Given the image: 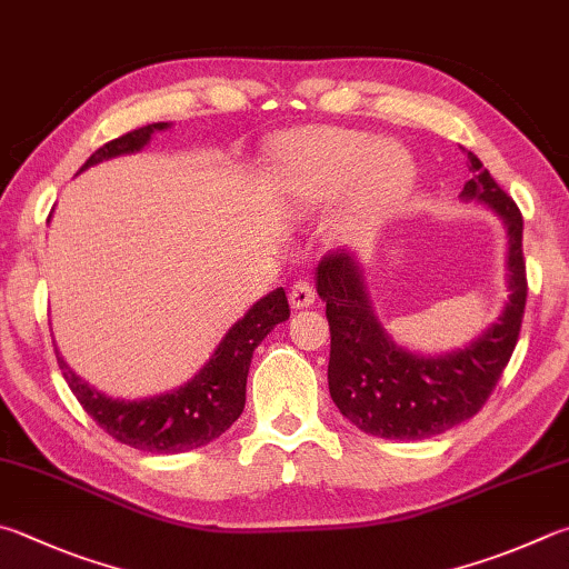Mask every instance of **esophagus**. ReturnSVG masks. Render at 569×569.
<instances>
[{
    "label": "esophagus",
    "mask_w": 569,
    "mask_h": 569,
    "mask_svg": "<svg viewBox=\"0 0 569 569\" xmlns=\"http://www.w3.org/2000/svg\"><path fill=\"white\" fill-rule=\"evenodd\" d=\"M288 301L293 308H308L316 301V288L311 281H296L288 291Z\"/></svg>",
    "instance_id": "34e87169"
}]
</instances>
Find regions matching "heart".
Segmentation results:
<instances>
[{
  "instance_id": "obj_1",
  "label": "heart",
  "mask_w": 569,
  "mask_h": 569,
  "mask_svg": "<svg viewBox=\"0 0 569 569\" xmlns=\"http://www.w3.org/2000/svg\"><path fill=\"white\" fill-rule=\"evenodd\" d=\"M286 171L296 196L326 203L353 181L358 211L386 209L410 179V161L392 147H376L360 131L318 129L298 133L286 147Z\"/></svg>"
}]
</instances>
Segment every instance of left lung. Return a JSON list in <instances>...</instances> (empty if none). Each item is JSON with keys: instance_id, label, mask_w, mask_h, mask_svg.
Returning <instances> with one entry per match:
<instances>
[{"instance_id": "1", "label": "left lung", "mask_w": 569, "mask_h": 569, "mask_svg": "<svg viewBox=\"0 0 569 569\" xmlns=\"http://www.w3.org/2000/svg\"><path fill=\"white\" fill-rule=\"evenodd\" d=\"M468 159L472 179L465 183L462 199L492 206L508 226L512 291L498 323L475 343L440 358L408 353L392 343L370 311L356 258L333 251L318 263L316 288L330 326V398L368 436L422 440L478 416L518 346L528 301L522 213L472 151Z\"/></svg>"}]
</instances>
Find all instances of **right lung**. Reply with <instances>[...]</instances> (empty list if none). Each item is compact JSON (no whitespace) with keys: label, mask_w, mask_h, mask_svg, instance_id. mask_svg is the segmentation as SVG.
<instances>
[{"label":"right lung","mask_w":569,"mask_h":569,"mask_svg":"<svg viewBox=\"0 0 569 569\" xmlns=\"http://www.w3.org/2000/svg\"><path fill=\"white\" fill-rule=\"evenodd\" d=\"M167 127L169 123L159 121L123 133V137L91 153L79 171L104 159L119 157V153L143 149L153 131ZM288 316H291V308H288L286 291L276 288L253 303L249 313L223 336L209 363L199 370V376H193L179 390L147 400H111L71 373L59 353L57 363L81 408L87 410L89 418H94L107 436L143 452L173 456V452H189L193 448L209 446L211 440L239 420L246 406V378H249L253 350L271 333L273 326L283 323Z\"/></svg>","instance_id":"obj_1"}]
</instances>
